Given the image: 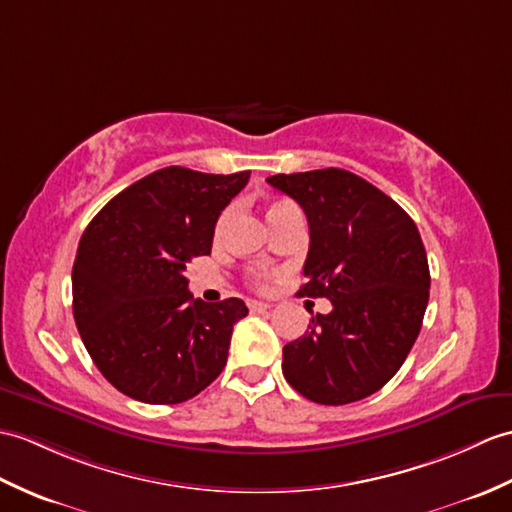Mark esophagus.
Returning <instances> with one entry per match:
<instances>
[{
    "label": "esophagus",
    "instance_id": "esophagus-1",
    "mask_svg": "<svg viewBox=\"0 0 512 512\" xmlns=\"http://www.w3.org/2000/svg\"><path fill=\"white\" fill-rule=\"evenodd\" d=\"M248 310H251V312H266V310H270V305L261 303V301H248Z\"/></svg>",
    "mask_w": 512,
    "mask_h": 512
}]
</instances>
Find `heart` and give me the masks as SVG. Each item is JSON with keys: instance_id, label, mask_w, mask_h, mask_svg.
<instances>
[{"instance_id": "obj_1", "label": "heart", "mask_w": 512, "mask_h": 512, "mask_svg": "<svg viewBox=\"0 0 512 512\" xmlns=\"http://www.w3.org/2000/svg\"><path fill=\"white\" fill-rule=\"evenodd\" d=\"M290 211H296V209H294L292 202H288V200H275V202H270L268 209H266V216H268L270 227H277V224H279L285 216H288ZM227 218H229V213H224V216L220 218V222H218V233L224 229V224H227Z\"/></svg>"}]
</instances>
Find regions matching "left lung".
<instances>
[{"mask_svg":"<svg viewBox=\"0 0 512 512\" xmlns=\"http://www.w3.org/2000/svg\"><path fill=\"white\" fill-rule=\"evenodd\" d=\"M299 202L310 253L299 296L329 299L301 338L283 347V377L310 401L344 406L382 388L417 340L430 266L417 224L358 174L327 168L268 176Z\"/></svg>","mask_w":512,"mask_h":512,"instance_id":"1","label":"left lung"}]
</instances>
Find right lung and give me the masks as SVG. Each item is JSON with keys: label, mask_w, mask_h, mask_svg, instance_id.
Returning <instances> with one entry per match:
<instances>
[{"label": "right lung", "mask_w": 512, "mask_h": 512, "mask_svg": "<svg viewBox=\"0 0 512 512\" xmlns=\"http://www.w3.org/2000/svg\"><path fill=\"white\" fill-rule=\"evenodd\" d=\"M248 176L157 170L106 202L82 233L71 270L76 327L98 371L130 399L187 401L227 364L248 307L194 299L185 268L211 253L220 213Z\"/></svg>", "instance_id": "obj_1"}]
</instances>
